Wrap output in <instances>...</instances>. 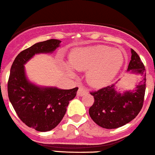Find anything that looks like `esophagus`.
I'll list each match as a JSON object with an SVG mask.
<instances>
[{
	"label": "esophagus",
	"mask_w": 155,
	"mask_h": 155,
	"mask_svg": "<svg viewBox=\"0 0 155 155\" xmlns=\"http://www.w3.org/2000/svg\"><path fill=\"white\" fill-rule=\"evenodd\" d=\"M87 93V89L84 88V87H79V89H78V96H84V95H85Z\"/></svg>",
	"instance_id": "1"
}]
</instances>
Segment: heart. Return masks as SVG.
I'll list each match as a JSON object with an SVG mask.
<instances>
[{"instance_id": "1", "label": "heart", "mask_w": 155, "mask_h": 155, "mask_svg": "<svg viewBox=\"0 0 155 155\" xmlns=\"http://www.w3.org/2000/svg\"><path fill=\"white\" fill-rule=\"evenodd\" d=\"M124 62L119 50L106 46L81 47L71 51L69 62L80 71H87L89 84L96 87L106 86L114 78Z\"/></svg>"}]
</instances>
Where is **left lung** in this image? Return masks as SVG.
<instances>
[{"label":"left lung","mask_w":155,"mask_h":155,"mask_svg":"<svg viewBox=\"0 0 155 155\" xmlns=\"http://www.w3.org/2000/svg\"><path fill=\"white\" fill-rule=\"evenodd\" d=\"M131 60L128 71L140 74L143 79L138 83L135 90L120 93L114 84L90 92L94 102L89 109L93 121L105 129H115L129 123L140 112L144 103L146 83L145 65L136 51L131 50Z\"/></svg>","instance_id":"obj_1"}]
</instances>
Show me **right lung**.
<instances>
[{
	"label": "right lung",
	"mask_w": 155,
	"mask_h": 155,
	"mask_svg": "<svg viewBox=\"0 0 155 155\" xmlns=\"http://www.w3.org/2000/svg\"><path fill=\"white\" fill-rule=\"evenodd\" d=\"M60 43L59 40L50 39L34 44L18 54L10 68L7 83L9 99L19 119L37 131H50L60 123L78 87L60 90L35 86L26 79L24 65L35 54L52 53Z\"/></svg>",
	"instance_id": "obj_1"
}]
</instances>
